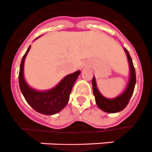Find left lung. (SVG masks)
Here are the masks:
<instances>
[{
    "mask_svg": "<svg viewBox=\"0 0 152 152\" xmlns=\"http://www.w3.org/2000/svg\"><path fill=\"white\" fill-rule=\"evenodd\" d=\"M124 50L126 53L128 61L129 64L130 73L128 84L126 86L125 91L122 94H121L120 95H118L113 99H107V98L104 97L98 89L95 76L92 79L93 93L95 95V102L99 106V108L106 113H118V112H120L124 110L129 103L130 99L132 97V93L134 91L135 85H136V72H135L133 63H132V58L130 57L129 53L125 48H124Z\"/></svg>",
    "mask_w": 152,
    "mask_h": 152,
    "instance_id": "1",
    "label": "left lung"
}]
</instances>
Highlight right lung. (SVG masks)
Masks as SVG:
<instances>
[{"mask_svg":"<svg viewBox=\"0 0 152 152\" xmlns=\"http://www.w3.org/2000/svg\"><path fill=\"white\" fill-rule=\"evenodd\" d=\"M30 48L31 46L23 55L20 67L19 84L21 92L27 103L37 112L46 115H53L59 113L68 103L72 87L80 74V71L78 70L73 73L67 75L57 86L50 90H35L27 84L23 75L24 61Z\"/></svg>","mask_w":152,"mask_h":152,"instance_id":"add662e5","label":"right lung"}]
</instances>
